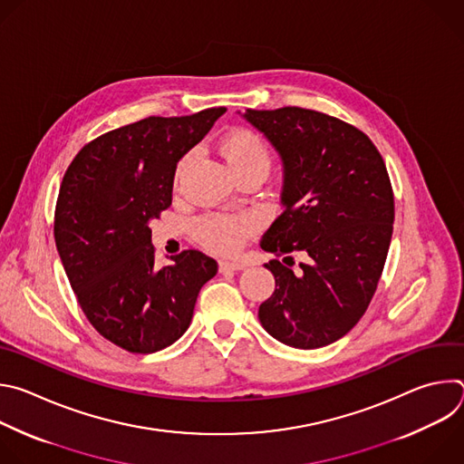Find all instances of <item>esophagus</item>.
I'll list each match as a JSON object with an SVG mask.
<instances>
[{"instance_id":"obj_1","label":"esophagus","mask_w":464,"mask_h":464,"mask_svg":"<svg viewBox=\"0 0 464 464\" xmlns=\"http://www.w3.org/2000/svg\"><path fill=\"white\" fill-rule=\"evenodd\" d=\"M244 262L240 260H226V258H220L218 260V270L220 274H227V272H238V270H244Z\"/></svg>"}]
</instances>
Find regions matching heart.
Masks as SVG:
<instances>
[{"label": "heart", "mask_w": 464, "mask_h": 464, "mask_svg": "<svg viewBox=\"0 0 464 464\" xmlns=\"http://www.w3.org/2000/svg\"><path fill=\"white\" fill-rule=\"evenodd\" d=\"M220 154L235 176L247 170H260L266 174L272 163V152L266 140L256 130L247 126H238L227 131L220 141ZM187 163L188 156H183L178 161L174 172L176 185L181 181ZM253 231L255 224L244 217L208 215L194 224L196 240L204 247L222 255L237 253Z\"/></svg>", "instance_id": "obj_1"}]
</instances>
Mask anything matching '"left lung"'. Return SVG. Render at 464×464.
<instances>
[{"label": "left lung", "instance_id": "8db88e82", "mask_svg": "<svg viewBox=\"0 0 464 464\" xmlns=\"http://www.w3.org/2000/svg\"><path fill=\"white\" fill-rule=\"evenodd\" d=\"M244 117L285 165V211L260 240L277 256L266 264L276 292L258 319L285 345H330L362 319L383 272L394 220L385 163L362 130L323 111L285 106ZM295 252L307 258L299 275Z\"/></svg>", "mask_w": 464, "mask_h": 464}]
</instances>
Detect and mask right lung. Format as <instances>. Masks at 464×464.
I'll use <instances>...</instances> for the list:
<instances>
[{"instance_id":"add662e5","label":"right lung","mask_w":464,"mask_h":464,"mask_svg":"<svg viewBox=\"0 0 464 464\" xmlns=\"http://www.w3.org/2000/svg\"><path fill=\"white\" fill-rule=\"evenodd\" d=\"M226 108L185 117H147L84 145L63 174L54 242L77 301L113 345L150 354L188 328L217 260L198 249L158 268L149 222L172 204L176 165Z\"/></svg>"}]
</instances>
